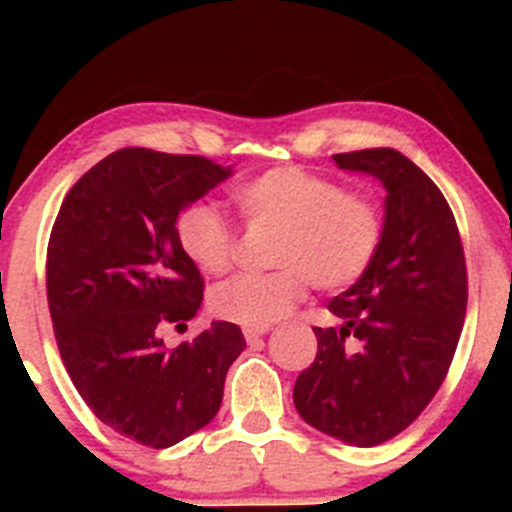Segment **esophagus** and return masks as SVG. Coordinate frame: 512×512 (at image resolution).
I'll use <instances>...</instances> for the list:
<instances>
[{"label": "esophagus", "instance_id": "esophagus-1", "mask_svg": "<svg viewBox=\"0 0 512 512\" xmlns=\"http://www.w3.org/2000/svg\"><path fill=\"white\" fill-rule=\"evenodd\" d=\"M267 332H270V329H267V327H260V329H245V339H247V344H257V342H260L262 337H265Z\"/></svg>", "mask_w": 512, "mask_h": 512}]
</instances>
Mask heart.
Masks as SVG:
<instances>
[{
  "instance_id": "b5f03b06",
  "label": "heart",
  "mask_w": 512,
  "mask_h": 512,
  "mask_svg": "<svg viewBox=\"0 0 512 512\" xmlns=\"http://www.w3.org/2000/svg\"><path fill=\"white\" fill-rule=\"evenodd\" d=\"M232 200L247 223L277 227L275 272H242L210 294V309L245 329L270 327L292 312L312 282L319 289L354 285L379 252L384 223L369 195L342 183L282 165L245 180ZM175 235L183 255L205 275H220L235 255V230L215 205L180 213Z\"/></svg>"
}]
</instances>
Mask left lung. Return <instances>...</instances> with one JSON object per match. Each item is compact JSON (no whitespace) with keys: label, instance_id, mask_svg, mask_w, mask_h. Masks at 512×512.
Here are the masks:
<instances>
[{"label":"left lung","instance_id":"8db88e82","mask_svg":"<svg viewBox=\"0 0 512 512\" xmlns=\"http://www.w3.org/2000/svg\"><path fill=\"white\" fill-rule=\"evenodd\" d=\"M332 160L384 185V235L369 270L327 304L342 327H314L317 356L292 396L309 426L369 448L404 431L441 386L466 317V257L446 198L416 163L394 148Z\"/></svg>","mask_w":512,"mask_h":512}]
</instances>
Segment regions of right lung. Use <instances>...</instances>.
Returning a JSON list of instances; mask_svg holds the SVG:
<instances>
[{
    "instance_id": "1",
    "label": "right lung",
    "mask_w": 512,
    "mask_h": 512,
    "mask_svg": "<svg viewBox=\"0 0 512 512\" xmlns=\"http://www.w3.org/2000/svg\"><path fill=\"white\" fill-rule=\"evenodd\" d=\"M232 173L200 156L121 148L69 190L51 230L46 297L61 359L89 409L141 446H175L208 426L245 349L232 322L173 352L158 337L203 302L178 215Z\"/></svg>"
}]
</instances>
